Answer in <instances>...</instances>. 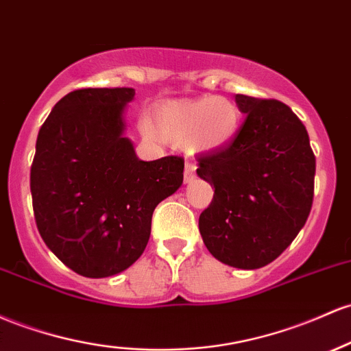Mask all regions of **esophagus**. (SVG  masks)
I'll return each instance as SVG.
<instances>
[{"label":"esophagus","mask_w":351,"mask_h":351,"mask_svg":"<svg viewBox=\"0 0 351 351\" xmlns=\"http://www.w3.org/2000/svg\"><path fill=\"white\" fill-rule=\"evenodd\" d=\"M195 169H196V165L193 161L188 160L186 165H184V183H190L195 180Z\"/></svg>","instance_id":"1"}]
</instances>
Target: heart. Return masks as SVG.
Listing matches in <instances>:
<instances>
[{
    "mask_svg": "<svg viewBox=\"0 0 351 351\" xmlns=\"http://www.w3.org/2000/svg\"><path fill=\"white\" fill-rule=\"evenodd\" d=\"M155 126L149 119L141 121L148 136L160 134L173 143L190 141L193 148L210 149L228 143L238 130V108L221 96L168 101L153 111Z\"/></svg>",
    "mask_w": 351,
    "mask_h": 351,
    "instance_id": "1",
    "label": "heart"
}]
</instances>
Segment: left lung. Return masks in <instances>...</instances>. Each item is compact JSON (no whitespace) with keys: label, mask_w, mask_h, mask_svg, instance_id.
I'll return each mask as SVG.
<instances>
[{"label":"left lung","mask_w":351,"mask_h":351,"mask_svg":"<svg viewBox=\"0 0 351 351\" xmlns=\"http://www.w3.org/2000/svg\"><path fill=\"white\" fill-rule=\"evenodd\" d=\"M234 99L246 113L240 132L198 156L196 173L215 186L198 225L217 260L255 269L282 255L306 223L317 163L305 125L285 103L245 95Z\"/></svg>","instance_id":"obj_1"}]
</instances>
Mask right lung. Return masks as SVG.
<instances>
[{"label": "right lung", "instance_id": "right-lung-1", "mask_svg": "<svg viewBox=\"0 0 351 351\" xmlns=\"http://www.w3.org/2000/svg\"><path fill=\"white\" fill-rule=\"evenodd\" d=\"M133 96V88L75 90L38 133L29 176L38 232L88 278L132 267L148 245L156 205L183 183L182 156L141 161L123 136Z\"/></svg>", "mask_w": 351, "mask_h": 351}]
</instances>
